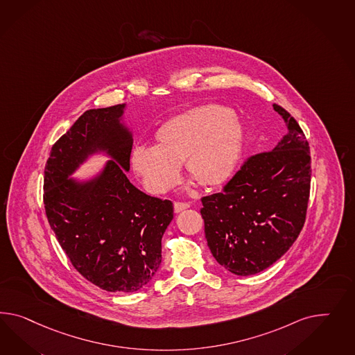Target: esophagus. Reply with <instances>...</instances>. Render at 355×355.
<instances>
[{
  "label": "esophagus",
  "mask_w": 355,
  "mask_h": 355,
  "mask_svg": "<svg viewBox=\"0 0 355 355\" xmlns=\"http://www.w3.org/2000/svg\"><path fill=\"white\" fill-rule=\"evenodd\" d=\"M189 208H190V204H189V202H174V211H175V213H180V211L189 209Z\"/></svg>",
  "instance_id": "34e87169"
}]
</instances>
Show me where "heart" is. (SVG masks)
<instances>
[{
    "instance_id": "b5f03b06",
    "label": "heart",
    "mask_w": 355,
    "mask_h": 355,
    "mask_svg": "<svg viewBox=\"0 0 355 355\" xmlns=\"http://www.w3.org/2000/svg\"><path fill=\"white\" fill-rule=\"evenodd\" d=\"M245 130L239 116L217 103L191 107L164 121L155 147L138 146L132 166L153 195L171 191L181 181L180 164L204 187H218L236 171Z\"/></svg>"
}]
</instances>
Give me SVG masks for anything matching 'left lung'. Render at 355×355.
I'll list each match as a JSON object with an SVG mask.
<instances>
[{"label": "left lung", "mask_w": 355, "mask_h": 355, "mask_svg": "<svg viewBox=\"0 0 355 355\" xmlns=\"http://www.w3.org/2000/svg\"><path fill=\"white\" fill-rule=\"evenodd\" d=\"M287 135L272 151L250 156L222 192L202 199L213 257L235 275H253L287 252L304 227L311 157L295 117L274 105Z\"/></svg>", "instance_id": "8db88e82"}]
</instances>
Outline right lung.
Here are the masks:
<instances>
[{
    "instance_id": "obj_1",
    "label": "right lung",
    "mask_w": 355,
    "mask_h": 355,
    "mask_svg": "<svg viewBox=\"0 0 355 355\" xmlns=\"http://www.w3.org/2000/svg\"><path fill=\"white\" fill-rule=\"evenodd\" d=\"M125 105L89 110L50 151L44 177L49 225L77 271L108 292L132 293L151 282L162 263V238L173 202L129 182L133 137ZM112 159L94 179L69 175L93 153Z\"/></svg>"
}]
</instances>
